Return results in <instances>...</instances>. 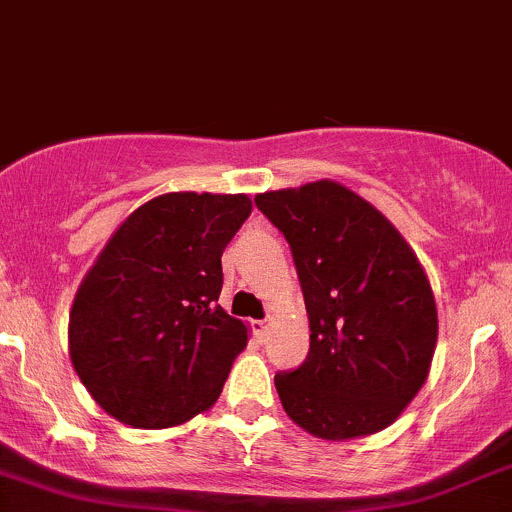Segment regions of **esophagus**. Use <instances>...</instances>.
I'll list each match as a JSON object with an SVG mask.
<instances>
[{"label": "esophagus", "mask_w": 512, "mask_h": 512, "mask_svg": "<svg viewBox=\"0 0 512 512\" xmlns=\"http://www.w3.org/2000/svg\"><path fill=\"white\" fill-rule=\"evenodd\" d=\"M251 329H254V337L258 339V342H261V339L266 337V332H268V322L266 320H254V322H251Z\"/></svg>", "instance_id": "esophagus-1"}]
</instances>
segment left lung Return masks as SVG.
Segmentation results:
<instances>
[{
	"mask_svg": "<svg viewBox=\"0 0 512 512\" xmlns=\"http://www.w3.org/2000/svg\"><path fill=\"white\" fill-rule=\"evenodd\" d=\"M288 239L310 320L305 364L276 373L290 420L344 442L386 430L425 386L437 305L420 258L383 212L334 183L256 195Z\"/></svg>",
	"mask_w": 512,
	"mask_h": 512,
	"instance_id": "left-lung-1",
	"label": "left lung"
}]
</instances>
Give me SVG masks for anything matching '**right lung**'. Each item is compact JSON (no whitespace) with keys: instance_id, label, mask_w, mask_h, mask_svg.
I'll return each instance as SVG.
<instances>
[{"instance_id":"obj_1","label":"right lung","mask_w":512,"mask_h":512,"mask_svg":"<svg viewBox=\"0 0 512 512\" xmlns=\"http://www.w3.org/2000/svg\"><path fill=\"white\" fill-rule=\"evenodd\" d=\"M249 195L166 192L136 207L82 278L68 349L82 386L136 430L210 410L249 327L217 305L222 254Z\"/></svg>"}]
</instances>
